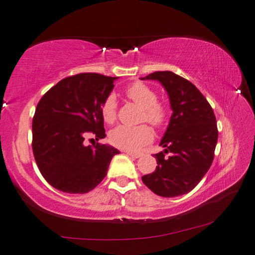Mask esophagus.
Masks as SVG:
<instances>
[{
    "label": "esophagus",
    "instance_id": "obj_1",
    "mask_svg": "<svg viewBox=\"0 0 255 255\" xmlns=\"http://www.w3.org/2000/svg\"><path fill=\"white\" fill-rule=\"evenodd\" d=\"M127 152V155H128L130 157H133V158H139L141 156V153L139 152H133V151H125Z\"/></svg>",
    "mask_w": 255,
    "mask_h": 255
}]
</instances>
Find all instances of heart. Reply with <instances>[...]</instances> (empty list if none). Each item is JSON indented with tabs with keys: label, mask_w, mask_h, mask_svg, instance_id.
Masks as SVG:
<instances>
[{
	"label": "heart",
	"mask_w": 255,
	"mask_h": 255,
	"mask_svg": "<svg viewBox=\"0 0 255 255\" xmlns=\"http://www.w3.org/2000/svg\"><path fill=\"white\" fill-rule=\"evenodd\" d=\"M125 94L133 103L142 108L141 113V122H148L150 124L159 127L166 120V108L161 104L157 103V94L155 90L142 82H134L125 90ZM118 114V104L114 95L107 96L102 105V116L106 123L111 124L116 120ZM152 139V132L147 125L131 128L120 125L110 133V140L115 147L134 150L143 144L148 143Z\"/></svg>",
	"instance_id": "heart-1"
}]
</instances>
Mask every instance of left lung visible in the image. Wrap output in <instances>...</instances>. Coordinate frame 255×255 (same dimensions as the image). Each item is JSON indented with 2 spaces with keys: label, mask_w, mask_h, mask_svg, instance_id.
I'll use <instances>...</instances> for the list:
<instances>
[{
  "label": "left lung",
  "mask_w": 255,
  "mask_h": 255,
  "mask_svg": "<svg viewBox=\"0 0 255 255\" xmlns=\"http://www.w3.org/2000/svg\"><path fill=\"white\" fill-rule=\"evenodd\" d=\"M141 80L161 83L169 98L168 127L160 140L164 151L153 155L156 170L142 176L153 193L174 198L189 193L209 170L218 140L214 111L189 80L170 71H157ZM165 153H169L166 157Z\"/></svg>",
  "instance_id": "1"
}]
</instances>
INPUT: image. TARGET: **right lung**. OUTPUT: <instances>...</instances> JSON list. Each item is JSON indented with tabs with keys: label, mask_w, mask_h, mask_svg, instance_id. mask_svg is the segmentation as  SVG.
Here are the masks:
<instances>
[{
	"label": "right lung",
	"mask_w": 255,
	"mask_h": 255,
	"mask_svg": "<svg viewBox=\"0 0 255 255\" xmlns=\"http://www.w3.org/2000/svg\"><path fill=\"white\" fill-rule=\"evenodd\" d=\"M119 77L80 73L61 80L39 100L32 119V151L41 175L64 193H87L107 175L120 153L110 144L86 145L106 136L102 105Z\"/></svg>",
	"instance_id": "obj_1"
}]
</instances>
